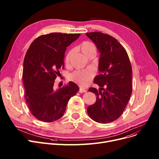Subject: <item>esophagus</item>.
I'll return each mask as SVG.
<instances>
[{"label": "esophagus", "instance_id": "1", "mask_svg": "<svg viewBox=\"0 0 159 159\" xmlns=\"http://www.w3.org/2000/svg\"><path fill=\"white\" fill-rule=\"evenodd\" d=\"M79 91V93H85V92H86L87 90L86 89L82 88H80Z\"/></svg>", "mask_w": 159, "mask_h": 159}]
</instances>
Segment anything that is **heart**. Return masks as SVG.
Listing matches in <instances>:
<instances>
[{
  "instance_id": "1",
  "label": "heart",
  "mask_w": 159,
  "mask_h": 159,
  "mask_svg": "<svg viewBox=\"0 0 159 159\" xmlns=\"http://www.w3.org/2000/svg\"><path fill=\"white\" fill-rule=\"evenodd\" d=\"M80 49L81 52L86 57L88 55L89 53L92 52H96V48L95 45L89 41H84L80 44ZM73 52V50H70L66 54L65 57L66 63H68L71 56ZM95 76V72L91 69H87L85 70L76 71L73 73L70 76V79L75 83H77L80 86L85 87L87 86L91 81L92 80Z\"/></svg>"
}]
</instances>
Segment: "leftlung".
<instances>
[{"instance_id":"8db88e82","label":"left lung","mask_w":159,"mask_h":159,"mask_svg":"<svg viewBox=\"0 0 159 159\" xmlns=\"http://www.w3.org/2000/svg\"><path fill=\"white\" fill-rule=\"evenodd\" d=\"M100 53L98 71L94 82L98 90H88L97 96L87 112L94 121L106 124L120 117L132 92V68L126 49L116 39L101 32L86 33Z\"/></svg>"}]
</instances>
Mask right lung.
<instances>
[{"instance_id": "add662e5", "label": "right lung", "mask_w": 159, "mask_h": 159, "mask_svg": "<svg viewBox=\"0 0 159 159\" xmlns=\"http://www.w3.org/2000/svg\"><path fill=\"white\" fill-rule=\"evenodd\" d=\"M80 34L52 33L37 38L30 46L23 63L25 98L32 115L43 122H52L63 116L69 100L79 88L73 82L58 89L54 82L64 63L66 48Z\"/></svg>"}]
</instances>
